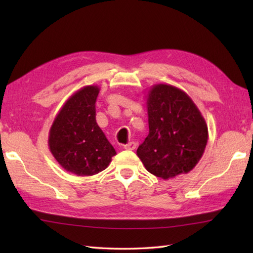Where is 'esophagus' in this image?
I'll list each match as a JSON object with an SVG mask.
<instances>
[{
    "label": "esophagus",
    "instance_id": "esophagus-1",
    "mask_svg": "<svg viewBox=\"0 0 253 253\" xmlns=\"http://www.w3.org/2000/svg\"><path fill=\"white\" fill-rule=\"evenodd\" d=\"M136 148H137V143L135 141L128 142L127 144L124 146V149H126V150H135Z\"/></svg>",
    "mask_w": 253,
    "mask_h": 253
}]
</instances>
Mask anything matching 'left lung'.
Segmentation results:
<instances>
[{
	"label": "left lung",
	"mask_w": 253,
	"mask_h": 253,
	"mask_svg": "<svg viewBox=\"0 0 253 253\" xmlns=\"http://www.w3.org/2000/svg\"><path fill=\"white\" fill-rule=\"evenodd\" d=\"M149 135L137 149L149 173L168 180L195 169L206 150V120L185 91L158 84L147 94Z\"/></svg>",
	"instance_id": "1"
}]
</instances>
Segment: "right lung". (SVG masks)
Masks as SVG:
<instances>
[{
	"instance_id": "right-lung-1",
	"label": "right lung",
	"mask_w": 253,
	"mask_h": 253,
	"mask_svg": "<svg viewBox=\"0 0 253 253\" xmlns=\"http://www.w3.org/2000/svg\"><path fill=\"white\" fill-rule=\"evenodd\" d=\"M98 85L76 91L57 113L49 132L50 151L69 173L92 176L104 170L116 154L95 121Z\"/></svg>"
}]
</instances>
